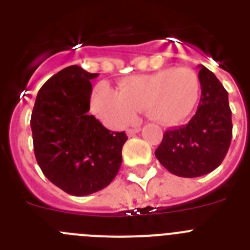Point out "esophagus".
<instances>
[{
  "mask_svg": "<svg viewBox=\"0 0 250 250\" xmlns=\"http://www.w3.org/2000/svg\"><path fill=\"white\" fill-rule=\"evenodd\" d=\"M140 131V126H136V127H132V129H127L126 130V134L127 136H134L135 134Z\"/></svg>",
  "mask_w": 250,
  "mask_h": 250,
  "instance_id": "1",
  "label": "esophagus"
}]
</instances>
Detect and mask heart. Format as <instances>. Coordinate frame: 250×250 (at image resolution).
Instances as JSON below:
<instances>
[{
	"label": "heart",
	"instance_id": "b5f03b06",
	"mask_svg": "<svg viewBox=\"0 0 250 250\" xmlns=\"http://www.w3.org/2000/svg\"><path fill=\"white\" fill-rule=\"evenodd\" d=\"M200 80L189 67H167L120 81L118 91L99 86L92 95V109L105 125L114 129L135 119L144 109L151 120L165 126L185 123L200 99Z\"/></svg>",
	"mask_w": 250,
	"mask_h": 250
}]
</instances>
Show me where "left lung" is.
<instances>
[{"label":"left lung","mask_w":250,"mask_h":250,"mask_svg":"<svg viewBox=\"0 0 250 250\" xmlns=\"http://www.w3.org/2000/svg\"><path fill=\"white\" fill-rule=\"evenodd\" d=\"M202 98L185 126L165 131L155 150L160 164L171 174L196 178L222 164L231 141V111L228 92L215 75L199 66Z\"/></svg>","instance_id":"1"}]
</instances>
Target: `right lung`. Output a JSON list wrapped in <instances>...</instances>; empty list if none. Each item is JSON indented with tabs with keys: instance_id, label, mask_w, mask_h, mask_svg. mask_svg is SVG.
I'll use <instances>...</instances> for the list:
<instances>
[{
	"instance_id": "obj_1",
	"label": "right lung",
	"mask_w": 250,
	"mask_h": 250,
	"mask_svg": "<svg viewBox=\"0 0 250 250\" xmlns=\"http://www.w3.org/2000/svg\"><path fill=\"white\" fill-rule=\"evenodd\" d=\"M90 74L68 66L40 89L31 115L37 164L52 184L67 194L89 195L106 188L120 169L127 136L89 115Z\"/></svg>"
}]
</instances>
